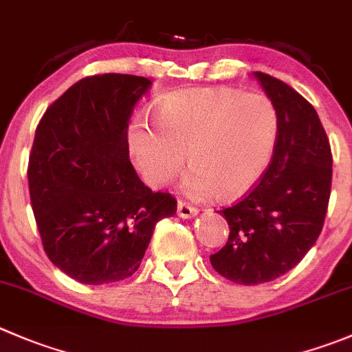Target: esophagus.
Here are the masks:
<instances>
[{"label": "esophagus", "instance_id": "1", "mask_svg": "<svg viewBox=\"0 0 352 352\" xmlns=\"http://www.w3.org/2000/svg\"><path fill=\"white\" fill-rule=\"evenodd\" d=\"M177 214H179L180 218H192L197 214V210L190 206V204L179 201V204H177Z\"/></svg>", "mask_w": 352, "mask_h": 352}]
</instances>
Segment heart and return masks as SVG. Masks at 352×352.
Returning <instances> with one entry per match:
<instances>
[{"mask_svg":"<svg viewBox=\"0 0 352 352\" xmlns=\"http://www.w3.org/2000/svg\"><path fill=\"white\" fill-rule=\"evenodd\" d=\"M158 129L135 122L129 151L146 182L163 187L186 160L182 190L194 199L217 192L244 196L267 172L280 132V117L265 94L230 87L196 89L165 98L155 110Z\"/></svg>","mask_w":352,"mask_h":352,"instance_id":"b5f03b06","label":"heart"}]
</instances>
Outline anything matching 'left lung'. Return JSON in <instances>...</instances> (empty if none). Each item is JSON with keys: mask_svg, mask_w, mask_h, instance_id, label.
<instances>
[{"mask_svg": "<svg viewBox=\"0 0 352 352\" xmlns=\"http://www.w3.org/2000/svg\"><path fill=\"white\" fill-rule=\"evenodd\" d=\"M280 117L277 146L258 186L218 211L230 234L211 267L235 284L282 277L315 245L332 187V151L315 108L285 82L254 72Z\"/></svg>", "mask_w": 352, "mask_h": 352, "instance_id": "1", "label": "left lung"}]
</instances>
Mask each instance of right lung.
I'll list each match as a JSON object with an SVG mask.
<instances>
[{
    "label": "right lung",
    "instance_id": "1",
    "mask_svg": "<svg viewBox=\"0 0 352 352\" xmlns=\"http://www.w3.org/2000/svg\"><path fill=\"white\" fill-rule=\"evenodd\" d=\"M153 82L127 74L85 77L46 110L29 158V192L43 248L80 284L131 277L153 230L177 211L129 160L127 127Z\"/></svg>",
    "mask_w": 352,
    "mask_h": 352
}]
</instances>
